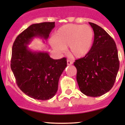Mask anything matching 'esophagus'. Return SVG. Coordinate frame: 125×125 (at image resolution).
I'll return each instance as SVG.
<instances>
[{
  "instance_id": "1",
  "label": "esophagus",
  "mask_w": 125,
  "mask_h": 125,
  "mask_svg": "<svg viewBox=\"0 0 125 125\" xmlns=\"http://www.w3.org/2000/svg\"><path fill=\"white\" fill-rule=\"evenodd\" d=\"M67 64H68V65L73 64V61H71L68 59V60H67Z\"/></svg>"
}]
</instances>
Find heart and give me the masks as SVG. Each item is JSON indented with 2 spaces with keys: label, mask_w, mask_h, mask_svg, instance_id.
Here are the masks:
<instances>
[{
  "label": "heart",
  "mask_w": 125,
  "mask_h": 125,
  "mask_svg": "<svg viewBox=\"0 0 125 125\" xmlns=\"http://www.w3.org/2000/svg\"><path fill=\"white\" fill-rule=\"evenodd\" d=\"M93 29L88 25L67 24L56 31L51 41L53 49L63 53L69 47L71 56L81 58L86 56L92 48L94 42Z\"/></svg>",
  "instance_id": "obj_1"
}]
</instances>
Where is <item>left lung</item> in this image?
<instances>
[{
    "label": "left lung",
    "mask_w": 125,
    "mask_h": 125,
    "mask_svg": "<svg viewBox=\"0 0 125 125\" xmlns=\"http://www.w3.org/2000/svg\"><path fill=\"white\" fill-rule=\"evenodd\" d=\"M94 37L86 56L75 61L76 79L80 91L88 96H100L112 88L120 68L113 39L100 26L89 22Z\"/></svg>",
    "instance_id": "8db88e82"
}]
</instances>
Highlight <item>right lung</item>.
I'll return each mask as SVG.
<instances>
[{
	"mask_svg": "<svg viewBox=\"0 0 125 125\" xmlns=\"http://www.w3.org/2000/svg\"><path fill=\"white\" fill-rule=\"evenodd\" d=\"M54 27V22L32 24L13 44L10 68L17 86L36 100H49L56 94L59 78L67 66L66 57L53 59L47 52L32 51L27 46L34 37L47 40Z\"/></svg>",
	"mask_w": 125,
	"mask_h": 125,
	"instance_id": "add662e5",
	"label": "right lung"
}]
</instances>
